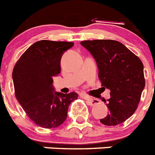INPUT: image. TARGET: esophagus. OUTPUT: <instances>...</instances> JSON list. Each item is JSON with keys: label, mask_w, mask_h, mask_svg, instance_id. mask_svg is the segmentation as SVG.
Returning <instances> with one entry per match:
<instances>
[{"label": "esophagus", "mask_w": 155, "mask_h": 155, "mask_svg": "<svg viewBox=\"0 0 155 155\" xmlns=\"http://www.w3.org/2000/svg\"><path fill=\"white\" fill-rule=\"evenodd\" d=\"M88 104L90 106H95L96 104H98L100 103V100H98L97 99H92V98H89V99H86Z\"/></svg>", "instance_id": "1"}]
</instances>
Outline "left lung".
<instances>
[{
    "instance_id": "obj_1",
    "label": "left lung",
    "mask_w": 155,
    "mask_h": 155,
    "mask_svg": "<svg viewBox=\"0 0 155 155\" xmlns=\"http://www.w3.org/2000/svg\"><path fill=\"white\" fill-rule=\"evenodd\" d=\"M81 45L96 59L102 86L110 90V98L104 100L109 114L100 122L105 125L124 122L137 109L145 87L143 63L117 41H84Z\"/></svg>"
}]
</instances>
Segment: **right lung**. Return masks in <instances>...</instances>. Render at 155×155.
<instances>
[{
  "instance_id": "1",
  "label": "right lung",
  "mask_w": 155,
  "mask_h": 155,
  "mask_svg": "<svg viewBox=\"0 0 155 155\" xmlns=\"http://www.w3.org/2000/svg\"><path fill=\"white\" fill-rule=\"evenodd\" d=\"M73 42L42 40L28 48L15 65L12 72L15 94L22 109L36 125L52 129L67 117L76 92H55L52 78L60 73V61Z\"/></svg>"
}]
</instances>
